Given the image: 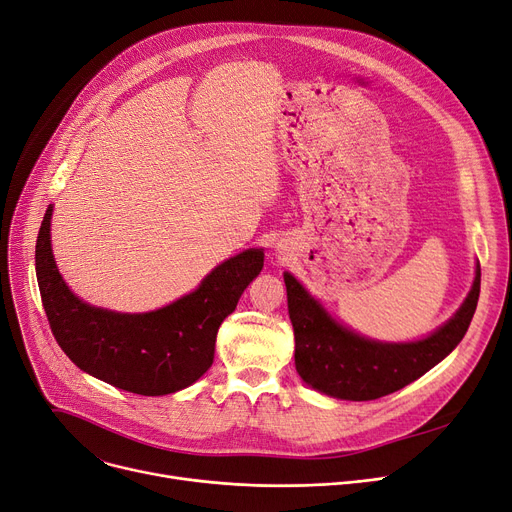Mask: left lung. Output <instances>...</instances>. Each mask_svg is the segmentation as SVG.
<instances>
[{
    "label": "left lung",
    "mask_w": 512,
    "mask_h": 512,
    "mask_svg": "<svg viewBox=\"0 0 512 512\" xmlns=\"http://www.w3.org/2000/svg\"><path fill=\"white\" fill-rule=\"evenodd\" d=\"M479 280L477 265L469 297L432 336L409 344H384L338 326L294 276L284 274L299 375L311 388L342 400H375L405 388L463 340L477 307Z\"/></svg>",
    "instance_id": "8db88e82"
}]
</instances>
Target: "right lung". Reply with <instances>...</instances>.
Wrapping results in <instances>:
<instances>
[{
  "mask_svg": "<svg viewBox=\"0 0 512 512\" xmlns=\"http://www.w3.org/2000/svg\"><path fill=\"white\" fill-rule=\"evenodd\" d=\"M51 211L49 205L39 228L35 270L51 334L68 359L97 380L143 396L172 394L197 382L213 363L222 321L261 272L263 251L224 261L195 292L164 309L114 313L68 290L51 255Z\"/></svg>",
  "mask_w": 512,
  "mask_h": 512,
  "instance_id": "add662e5",
  "label": "right lung"
}]
</instances>
